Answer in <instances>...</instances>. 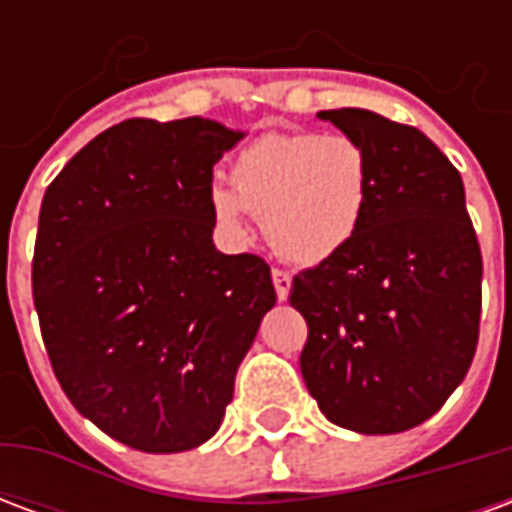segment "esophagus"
<instances>
[{"mask_svg":"<svg viewBox=\"0 0 512 512\" xmlns=\"http://www.w3.org/2000/svg\"><path fill=\"white\" fill-rule=\"evenodd\" d=\"M271 279H274V288H277V299L288 301L290 285H293V277H290L288 271H282V268H274V271H271Z\"/></svg>","mask_w":512,"mask_h":512,"instance_id":"34e87169","label":"esophagus"}]
</instances>
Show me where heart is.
Here are the masks:
<instances>
[{
  "mask_svg": "<svg viewBox=\"0 0 512 512\" xmlns=\"http://www.w3.org/2000/svg\"><path fill=\"white\" fill-rule=\"evenodd\" d=\"M230 191L211 189L213 219L241 233L244 211L263 219L268 244L299 266H318L351 246L365 224L373 161L348 134L271 131L230 164Z\"/></svg>",
  "mask_w": 512,
  "mask_h": 512,
  "instance_id": "obj_1",
  "label": "heart"
}]
</instances>
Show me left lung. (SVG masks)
Masks as SVG:
<instances>
[{
  "instance_id": "8db88e82",
  "label": "left lung",
  "mask_w": 512,
  "mask_h": 512,
  "mask_svg": "<svg viewBox=\"0 0 512 512\" xmlns=\"http://www.w3.org/2000/svg\"><path fill=\"white\" fill-rule=\"evenodd\" d=\"M373 161L362 230L340 255L293 277L307 321L301 376L329 422L378 436L433 417L472 365L483 257L461 172L414 126L318 112Z\"/></svg>"
}]
</instances>
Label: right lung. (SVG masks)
<instances>
[{"label":"right lung","mask_w":512,"mask_h":512,"mask_svg":"<svg viewBox=\"0 0 512 512\" xmlns=\"http://www.w3.org/2000/svg\"><path fill=\"white\" fill-rule=\"evenodd\" d=\"M244 139L216 120L106 128L43 194L32 296L76 411L142 452L219 430L277 290L257 255L213 246V164Z\"/></svg>","instance_id":"add662e5"}]
</instances>
